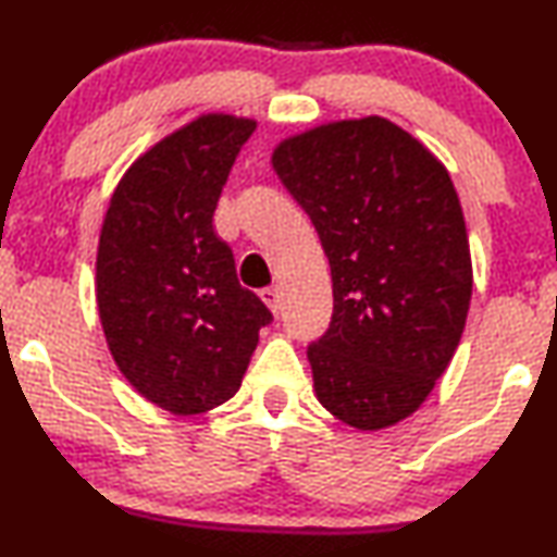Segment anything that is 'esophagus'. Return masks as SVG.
Listing matches in <instances>:
<instances>
[{
  "label": "esophagus",
  "mask_w": 557,
  "mask_h": 557,
  "mask_svg": "<svg viewBox=\"0 0 557 557\" xmlns=\"http://www.w3.org/2000/svg\"><path fill=\"white\" fill-rule=\"evenodd\" d=\"M258 296H261V301L273 311V314H278V309H281V294H278L276 286H265V288H261V294H258Z\"/></svg>",
  "instance_id": "esophagus-1"
}]
</instances>
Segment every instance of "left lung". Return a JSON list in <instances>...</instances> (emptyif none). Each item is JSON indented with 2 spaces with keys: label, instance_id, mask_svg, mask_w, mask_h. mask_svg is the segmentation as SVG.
<instances>
[{
  "label": "left lung",
  "instance_id": "obj_1",
  "mask_svg": "<svg viewBox=\"0 0 557 557\" xmlns=\"http://www.w3.org/2000/svg\"><path fill=\"white\" fill-rule=\"evenodd\" d=\"M273 172L314 223L334 314L309 345L317 400L357 431L416 413L461 342L471 253L448 170L383 116L288 136Z\"/></svg>",
  "mask_w": 557,
  "mask_h": 557
}]
</instances>
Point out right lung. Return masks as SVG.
<instances>
[{
  "instance_id": "1",
  "label": "right lung",
  "mask_w": 557,
  "mask_h": 557,
  "mask_svg": "<svg viewBox=\"0 0 557 557\" xmlns=\"http://www.w3.org/2000/svg\"><path fill=\"white\" fill-rule=\"evenodd\" d=\"M256 121L202 113L144 151L113 189L96 256L98 317L121 375L174 416L231 400L271 311L240 286L212 227Z\"/></svg>"
}]
</instances>
